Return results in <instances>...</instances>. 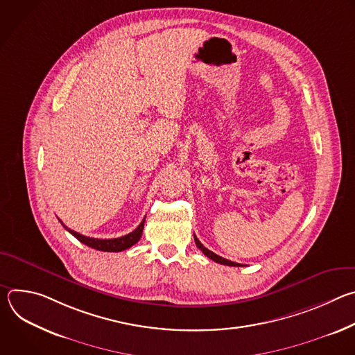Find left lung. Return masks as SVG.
Masks as SVG:
<instances>
[{"label":"left lung","mask_w":355,"mask_h":355,"mask_svg":"<svg viewBox=\"0 0 355 355\" xmlns=\"http://www.w3.org/2000/svg\"><path fill=\"white\" fill-rule=\"evenodd\" d=\"M193 239H195V244H196V247H198L202 252H204V254H205L207 257H209L211 260H214L215 263H219V264H223V266H229V267H241V264H239V263H233V261H230V260H226V259H223V257H220V256L215 254L214 251L208 250L204 244H202V243L198 240V237H196V236H193Z\"/></svg>","instance_id":"obj_1"}]
</instances>
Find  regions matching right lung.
<instances>
[{
  "instance_id": "add662e5",
  "label": "right lung",
  "mask_w": 355,
  "mask_h": 355,
  "mask_svg": "<svg viewBox=\"0 0 355 355\" xmlns=\"http://www.w3.org/2000/svg\"><path fill=\"white\" fill-rule=\"evenodd\" d=\"M144 220L146 218L141 220V223L129 234L126 236H122V237H118V239H94V237H87V236H83L71 229H69L67 226L63 225V222L60 220V223L77 239L80 240L81 243H84L85 245L91 247V248H95V250H99V251H108V252H118V251H123L129 247H132L133 244H136L140 237H141V233H143V227H144Z\"/></svg>"
}]
</instances>
